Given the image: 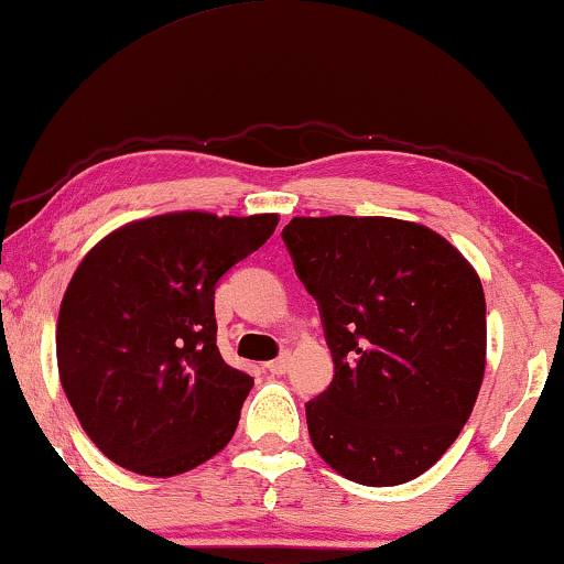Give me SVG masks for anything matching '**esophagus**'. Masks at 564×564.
<instances>
[{
    "instance_id": "esophagus-1",
    "label": "esophagus",
    "mask_w": 564,
    "mask_h": 564,
    "mask_svg": "<svg viewBox=\"0 0 564 564\" xmlns=\"http://www.w3.org/2000/svg\"><path fill=\"white\" fill-rule=\"evenodd\" d=\"M289 367H291V355H281L279 359H273V362L265 365L268 372H273V375H285L289 372Z\"/></svg>"
}]
</instances>
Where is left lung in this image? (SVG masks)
<instances>
[{"label":"left lung","instance_id":"obj_1","mask_svg":"<svg viewBox=\"0 0 564 564\" xmlns=\"http://www.w3.org/2000/svg\"><path fill=\"white\" fill-rule=\"evenodd\" d=\"M283 242L334 359L332 384L306 402L316 453L362 486L425 474L481 390L478 273L438 232L394 217H293Z\"/></svg>","mask_w":564,"mask_h":564}]
</instances>
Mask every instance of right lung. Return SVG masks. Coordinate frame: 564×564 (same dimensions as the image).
<instances>
[{
	"label": "right lung",
	"mask_w": 564,
	"mask_h": 564,
	"mask_svg": "<svg viewBox=\"0 0 564 564\" xmlns=\"http://www.w3.org/2000/svg\"><path fill=\"white\" fill-rule=\"evenodd\" d=\"M279 215L166 213L106 235L57 316V372L98 451L176 476L230 443L253 377L217 349L215 285L271 238Z\"/></svg>",
	"instance_id": "1"
}]
</instances>
